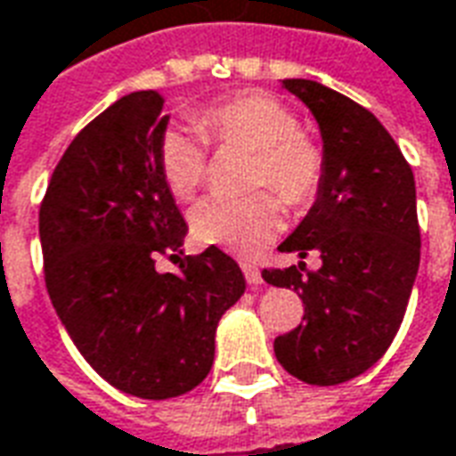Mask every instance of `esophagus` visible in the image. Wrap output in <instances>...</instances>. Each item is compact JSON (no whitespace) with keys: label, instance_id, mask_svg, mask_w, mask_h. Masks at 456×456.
<instances>
[{"label":"esophagus","instance_id":"1","mask_svg":"<svg viewBox=\"0 0 456 456\" xmlns=\"http://www.w3.org/2000/svg\"><path fill=\"white\" fill-rule=\"evenodd\" d=\"M241 271H244V278H247V283L251 288H261L264 283V278H261V271H258L254 264H241Z\"/></svg>","mask_w":456,"mask_h":456}]
</instances>
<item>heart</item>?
I'll return each instance as SVG.
<instances>
[{"label":"heart","mask_w":456,"mask_h":456,"mask_svg":"<svg viewBox=\"0 0 456 456\" xmlns=\"http://www.w3.org/2000/svg\"><path fill=\"white\" fill-rule=\"evenodd\" d=\"M195 126H168L159 139L160 175L178 200H190L205 183L208 141L254 151L251 185L273 188L290 208H307L320 195L327 173L325 149L300 129V117L283 100L268 93L237 94L200 110ZM277 196L271 190L248 198L209 195L190 212V229L202 244L239 256L256 254L283 227Z\"/></svg>","instance_id":"heart-1"}]
</instances>
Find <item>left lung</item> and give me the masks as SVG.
Wrapping results in <instances>:
<instances>
[{"mask_svg":"<svg viewBox=\"0 0 456 456\" xmlns=\"http://www.w3.org/2000/svg\"><path fill=\"white\" fill-rule=\"evenodd\" d=\"M315 114L327 173L307 217L281 244L322 266L264 268L278 288H293L303 325L276 337L273 352L290 376L337 386L381 359L408 307L420 264L415 178L398 143L366 107L313 80H283Z\"/></svg>","mask_w":456,"mask_h":456,"instance_id":"obj_1","label":"left lung"}]
</instances>
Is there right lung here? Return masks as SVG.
<instances>
[{
    "mask_svg": "<svg viewBox=\"0 0 456 456\" xmlns=\"http://www.w3.org/2000/svg\"><path fill=\"white\" fill-rule=\"evenodd\" d=\"M163 94L141 90L94 117L48 180L38 234L55 313L85 362L114 388L163 401L212 369L219 317L244 293L222 248L160 273L183 254L188 224L159 168Z\"/></svg>",
    "mask_w": 456,
    "mask_h": 456,
    "instance_id": "add662e5",
    "label": "right lung"
}]
</instances>
